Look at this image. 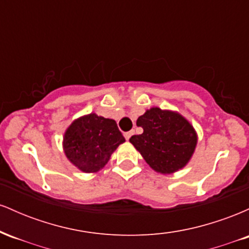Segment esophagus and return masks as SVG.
<instances>
[{"label": "esophagus", "instance_id": "1", "mask_svg": "<svg viewBox=\"0 0 249 249\" xmlns=\"http://www.w3.org/2000/svg\"><path fill=\"white\" fill-rule=\"evenodd\" d=\"M132 134H134V131H133V130L128 131V132H125V133H124L125 139H126V141H128V139H130L131 137H132Z\"/></svg>", "mask_w": 249, "mask_h": 249}]
</instances>
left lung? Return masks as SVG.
<instances>
[{"mask_svg":"<svg viewBox=\"0 0 249 249\" xmlns=\"http://www.w3.org/2000/svg\"><path fill=\"white\" fill-rule=\"evenodd\" d=\"M144 132L132 136L130 142L156 172L172 174L190 162L198 134L193 125L172 110L151 107L137 119Z\"/></svg>","mask_w":249,"mask_h":249,"instance_id":"obj_1","label":"left lung"}]
</instances>
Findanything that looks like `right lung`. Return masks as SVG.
<instances>
[{
	"instance_id": "1",
	"label": "right lung",
	"mask_w": 249,
	"mask_h": 249,
	"mask_svg": "<svg viewBox=\"0 0 249 249\" xmlns=\"http://www.w3.org/2000/svg\"><path fill=\"white\" fill-rule=\"evenodd\" d=\"M125 142L117 123L95 112L77 118L63 136V151L73 166L84 173L101 171L111 154Z\"/></svg>"
}]
</instances>
